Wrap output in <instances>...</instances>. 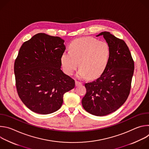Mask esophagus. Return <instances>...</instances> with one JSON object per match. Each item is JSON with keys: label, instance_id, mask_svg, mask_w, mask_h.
Instances as JSON below:
<instances>
[{"label": "esophagus", "instance_id": "1", "mask_svg": "<svg viewBox=\"0 0 149 149\" xmlns=\"http://www.w3.org/2000/svg\"><path fill=\"white\" fill-rule=\"evenodd\" d=\"M80 85H81V83L80 82H78L77 81H75V86L76 87H78V86H79Z\"/></svg>", "mask_w": 149, "mask_h": 149}]
</instances>
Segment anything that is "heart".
<instances>
[{"label": "heart", "instance_id": "obj_1", "mask_svg": "<svg viewBox=\"0 0 149 149\" xmlns=\"http://www.w3.org/2000/svg\"><path fill=\"white\" fill-rule=\"evenodd\" d=\"M110 56V49L106 42L90 37L81 38L71 42L70 51L63 52L61 62L63 71L68 75L73 74L79 63L80 69L77 77L94 79L105 71Z\"/></svg>", "mask_w": 149, "mask_h": 149}]
</instances>
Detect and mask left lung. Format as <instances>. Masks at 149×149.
<instances>
[{
  "label": "left lung",
  "mask_w": 149,
  "mask_h": 149,
  "mask_svg": "<svg viewBox=\"0 0 149 149\" xmlns=\"http://www.w3.org/2000/svg\"><path fill=\"white\" fill-rule=\"evenodd\" d=\"M110 49L105 71L96 80L86 83V94L82 100L83 108L97 116H104L118 110L130 94L134 63L125 42L109 32H102Z\"/></svg>",
  "instance_id": "obj_1"
}]
</instances>
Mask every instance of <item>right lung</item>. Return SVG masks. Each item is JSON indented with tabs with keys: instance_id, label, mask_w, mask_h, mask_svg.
I'll list each match as a JSON object with an SVG mask.
<instances>
[{
	"instance_id": "right-lung-1",
	"label": "right lung",
	"mask_w": 149,
	"mask_h": 149,
	"mask_svg": "<svg viewBox=\"0 0 149 149\" xmlns=\"http://www.w3.org/2000/svg\"><path fill=\"white\" fill-rule=\"evenodd\" d=\"M64 40L44 33L35 35L21 46L15 61L18 95L31 111L48 114L59 110L63 95L75 81L61 70Z\"/></svg>"
}]
</instances>
